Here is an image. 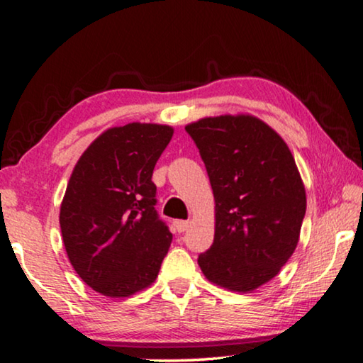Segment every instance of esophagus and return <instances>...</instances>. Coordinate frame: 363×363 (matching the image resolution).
<instances>
[{"mask_svg": "<svg viewBox=\"0 0 363 363\" xmlns=\"http://www.w3.org/2000/svg\"><path fill=\"white\" fill-rule=\"evenodd\" d=\"M190 226V223L188 221H183V220H178V221H175V230L178 231V233H183V231H186V228Z\"/></svg>", "mask_w": 363, "mask_h": 363, "instance_id": "1", "label": "esophagus"}]
</instances>
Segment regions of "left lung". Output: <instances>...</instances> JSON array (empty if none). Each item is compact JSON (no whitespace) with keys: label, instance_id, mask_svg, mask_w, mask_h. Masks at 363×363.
Wrapping results in <instances>:
<instances>
[{"label":"left lung","instance_id":"1","mask_svg":"<svg viewBox=\"0 0 363 363\" xmlns=\"http://www.w3.org/2000/svg\"><path fill=\"white\" fill-rule=\"evenodd\" d=\"M210 177L215 240L198 256L215 284L247 292L277 276L294 252L306 190L286 142L259 118L221 116L185 127Z\"/></svg>","mask_w":363,"mask_h":363}]
</instances>
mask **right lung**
<instances>
[{
	"instance_id": "add662e5",
	"label": "right lung",
	"mask_w": 363,
	"mask_h": 363,
	"mask_svg": "<svg viewBox=\"0 0 363 363\" xmlns=\"http://www.w3.org/2000/svg\"><path fill=\"white\" fill-rule=\"evenodd\" d=\"M173 128L127 123L96 138L79 158L61 205L62 241L81 279L108 297L150 286L172 242L155 210L153 168Z\"/></svg>"
}]
</instances>
